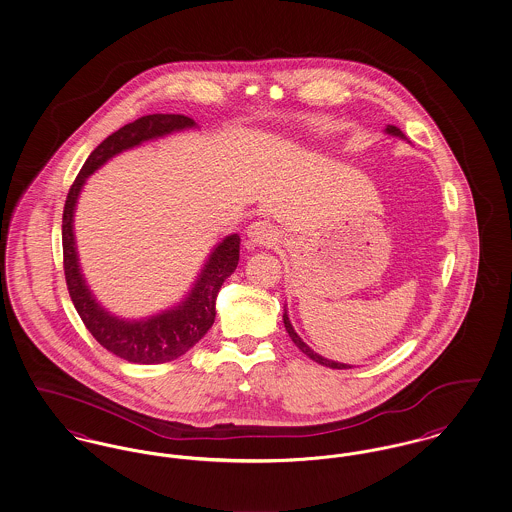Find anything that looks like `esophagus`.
Returning <instances> with one entry per match:
<instances>
[{
	"instance_id": "1",
	"label": "esophagus",
	"mask_w": 512,
	"mask_h": 512,
	"mask_svg": "<svg viewBox=\"0 0 512 512\" xmlns=\"http://www.w3.org/2000/svg\"><path fill=\"white\" fill-rule=\"evenodd\" d=\"M250 243L260 244V246H269V244H275L279 241V233L277 229L269 223V221H254L248 231H246Z\"/></svg>"
}]
</instances>
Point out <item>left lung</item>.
<instances>
[{"mask_svg":"<svg viewBox=\"0 0 512 512\" xmlns=\"http://www.w3.org/2000/svg\"><path fill=\"white\" fill-rule=\"evenodd\" d=\"M389 135L401 136V138H406L403 135V131L399 129V127H393V125H387V129H385ZM283 323H285V329H287V333H289V337L293 339V343H295L298 349L302 350L308 358H312L314 362H318V364H322V366H327V368H333V370H347L350 366L347 364H341V362H333V360H327V358H323L320 354H316L314 350L310 349L298 335L295 333V329H293V325L289 322V316H287V310H285V314H283Z\"/></svg>","mask_w":512,"mask_h":512,"instance_id":"left-lung-1","label":"left lung"}]
</instances>
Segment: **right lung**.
<instances>
[{
  "mask_svg": "<svg viewBox=\"0 0 512 512\" xmlns=\"http://www.w3.org/2000/svg\"><path fill=\"white\" fill-rule=\"evenodd\" d=\"M187 127H194V121L187 115L175 113L144 115L133 123L121 127L119 131L109 135L102 144H98L94 152L88 156L75 183L69 189L63 208V269L69 296L92 337L115 356L135 364H162L175 360L192 349L208 333V329L216 320L217 293L223 281L239 264L241 239L239 235H231L223 239V243L217 244L194 289L190 291L183 304L142 322H125L108 314L84 285L73 235V212L86 177L92 175L100 165L108 162L109 158L123 150L138 146L144 140L169 135L173 131H181Z\"/></svg>",
  "mask_w": 512,
  "mask_h": 512,
  "instance_id": "add662e5",
  "label": "right lung"
}]
</instances>
